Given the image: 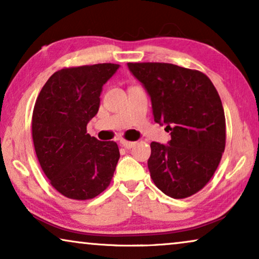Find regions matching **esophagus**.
I'll list each match as a JSON object with an SVG mask.
<instances>
[{
  "label": "esophagus",
  "mask_w": 259,
  "mask_h": 259,
  "mask_svg": "<svg viewBox=\"0 0 259 259\" xmlns=\"http://www.w3.org/2000/svg\"><path fill=\"white\" fill-rule=\"evenodd\" d=\"M134 144H136V143H133V141H127V140H123V139L120 140V145H121V146L125 147V148H132L134 146Z\"/></svg>",
  "instance_id": "34e87169"
}]
</instances>
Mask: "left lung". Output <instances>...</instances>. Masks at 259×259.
Here are the masks:
<instances>
[{"label":"left lung","instance_id":"1","mask_svg":"<svg viewBox=\"0 0 259 259\" xmlns=\"http://www.w3.org/2000/svg\"><path fill=\"white\" fill-rule=\"evenodd\" d=\"M151 97L154 121L171 133L168 145L151 143V178L166 196L183 199L213 176L225 150L222 100L204 73L172 63L128 62Z\"/></svg>","mask_w":259,"mask_h":259}]
</instances>
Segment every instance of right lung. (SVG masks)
<instances>
[{"mask_svg":"<svg viewBox=\"0 0 259 259\" xmlns=\"http://www.w3.org/2000/svg\"><path fill=\"white\" fill-rule=\"evenodd\" d=\"M119 65L69 67L49 77L35 102L31 132L42 171L69 199L87 200L107 189L120 158L114 141L87 133L100 106L102 86Z\"/></svg>","mask_w":259,"mask_h":259,"instance_id":"1","label":"right lung"}]
</instances>
